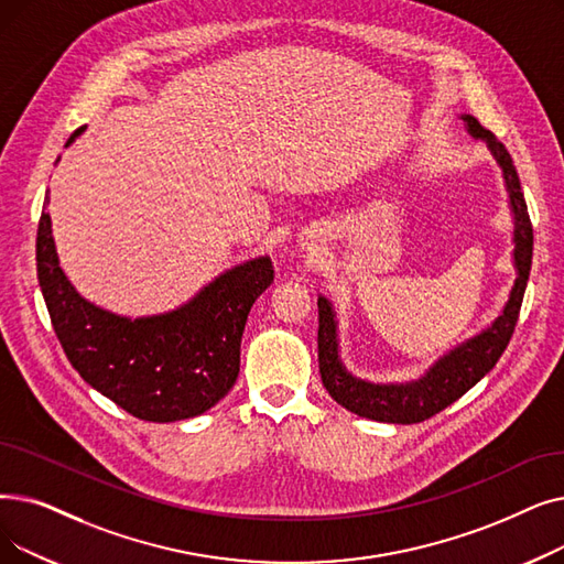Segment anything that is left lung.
Wrapping results in <instances>:
<instances>
[{"label":"left lung","mask_w":564,"mask_h":564,"mask_svg":"<svg viewBox=\"0 0 564 564\" xmlns=\"http://www.w3.org/2000/svg\"><path fill=\"white\" fill-rule=\"evenodd\" d=\"M460 119L465 131L475 140L486 142L488 152L502 170L509 209L513 216L511 260L513 269H517V279H513L500 315L491 325L458 343L449 352L437 357L420 378L408 382H371L352 376L340 359L334 304L325 295H317V323H321L317 327V364H321L323 384L338 405L366 420L384 424H417L445 410L486 373H491L519 321L532 264V224L521 182L505 144L491 131H486L473 115H460Z\"/></svg>","instance_id":"8db88e82"}]
</instances>
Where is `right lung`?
<instances>
[{"label":"right lung","instance_id":"right-lung-1","mask_svg":"<svg viewBox=\"0 0 564 564\" xmlns=\"http://www.w3.org/2000/svg\"><path fill=\"white\" fill-rule=\"evenodd\" d=\"M85 129L66 142L73 144ZM43 203L36 272L55 334L80 378L144 422L198 417L239 376V346L251 306L274 281L269 256L214 276L182 306L129 317L85 300L64 274Z\"/></svg>","mask_w":564,"mask_h":564}]
</instances>
